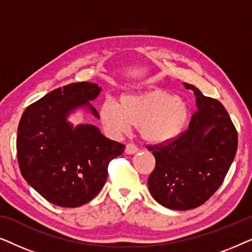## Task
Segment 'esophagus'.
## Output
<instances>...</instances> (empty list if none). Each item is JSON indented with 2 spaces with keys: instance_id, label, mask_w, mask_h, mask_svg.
Returning <instances> with one entry per match:
<instances>
[{
  "instance_id": "34e87169",
  "label": "esophagus",
  "mask_w": 252,
  "mask_h": 252,
  "mask_svg": "<svg viewBox=\"0 0 252 252\" xmlns=\"http://www.w3.org/2000/svg\"><path fill=\"white\" fill-rule=\"evenodd\" d=\"M137 151H139V149H137V147L135 146L134 143H128L126 144L125 147V153L127 155H133V154H136Z\"/></svg>"
}]
</instances>
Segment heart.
<instances>
[{
    "instance_id": "obj_1",
    "label": "heart",
    "mask_w": 252,
    "mask_h": 252,
    "mask_svg": "<svg viewBox=\"0 0 252 252\" xmlns=\"http://www.w3.org/2000/svg\"><path fill=\"white\" fill-rule=\"evenodd\" d=\"M189 118L188 102L163 89L122 95L119 103L106 98L99 106V120L109 134L118 136L130 126L139 127L142 139L154 144L178 140Z\"/></svg>"
}]
</instances>
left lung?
Masks as SVG:
<instances>
[{
  "instance_id": "1",
  "label": "left lung",
  "mask_w": 252,
  "mask_h": 252,
  "mask_svg": "<svg viewBox=\"0 0 252 252\" xmlns=\"http://www.w3.org/2000/svg\"><path fill=\"white\" fill-rule=\"evenodd\" d=\"M196 97L197 111L189 127L168 144L148 146L156 166L148 179L153 197L167 209H195L215 194L237 150V132L223 105L186 84Z\"/></svg>"
}]
</instances>
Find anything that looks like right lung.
I'll return each mask as SVG.
<instances>
[{"mask_svg": "<svg viewBox=\"0 0 252 252\" xmlns=\"http://www.w3.org/2000/svg\"><path fill=\"white\" fill-rule=\"evenodd\" d=\"M101 87L74 82L57 88L27 106L17 133L20 172L31 187L48 202L78 208L101 191L108 166L125 146L101 134L97 127H73L66 118L78 108H87L96 118L94 101Z\"/></svg>", "mask_w": 252, "mask_h": 252, "instance_id": "add662e5", "label": "right lung"}]
</instances>
